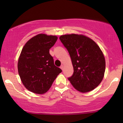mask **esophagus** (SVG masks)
Returning <instances> with one entry per match:
<instances>
[{"instance_id": "obj_1", "label": "esophagus", "mask_w": 123, "mask_h": 123, "mask_svg": "<svg viewBox=\"0 0 123 123\" xmlns=\"http://www.w3.org/2000/svg\"><path fill=\"white\" fill-rule=\"evenodd\" d=\"M60 69H62V70H64V66H63V65H61V66H60Z\"/></svg>"}]
</instances>
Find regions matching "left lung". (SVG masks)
<instances>
[{
    "instance_id": "obj_1",
    "label": "left lung",
    "mask_w": 123,
    "mask_h": 123,
    "mask_svg": "<svg viewBox=\"0 0 123 123\" xmlns=\"http://www.w3.org/2000/svg\"><path fill=\"white\" fill-rule=\"evenodd\" d=\"M59 39L69 53L74 72L68 78L79 92L86 93L96 88L105 71V59L98 45L81 34L62 35Z\"/></svg>"
}]
</instances>
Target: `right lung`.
Segmentation results:
<instances>
[{"instance_id":"obj_1","label":"right lung","mask_w":123,"mask_h":123,"mask_svg":"<svg viewBox=\"0 0 123 123\" xmlns=\"http://www.w3.org/2000/svg\"><path fill=\"white\" fill-rule=\"evenodd\" d=\"M57 39L56 36L40 33L22 48L18 61V74L24 86L33 93H46L62 72L49 53Z\"/></svg>"}]
</instances>
